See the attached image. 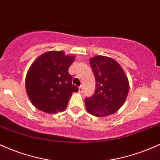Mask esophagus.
<instances>
[{"mask_svg":"<svg viewBox=\"0 0 160 160\" xmlns=\"http://www.w3.org/2000/svg\"><path fill=\"white\" fill-rule=\"evenodd\" d=\"M78 91H79V93H81V94L83 92V87H82V86H80V87L78 88Z\"/></svg>","mask_w":160,"mask_h":160,"instance_id":"1","label":"esophagus"}]
</instances>
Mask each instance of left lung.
Masks as SVG:
<instances>
[{
  "instance_id": "8db88e82",
  "label": "left lung",
  "mask_w": 160,
  "mask_h": 160,
  "mask_svg": "<svg viewBox=\"0 0 160 160\" xmlns=\"http://www.w3.org/2000/svg\"><path fill=\"white\" fill-rule=\"evenodd\" d=\"M96 80L94 94L85 98L86 109L96 116L111 115L121 108L129 91L126 75L113 59L96 56L90 59Z\"/></svg>"
}]
</instances>
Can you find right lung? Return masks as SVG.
Segmentation results:
<instances>
[{"instance_id": "1", "label": "right lung", "mask_w": 160, "mask_h": 160, "mask_svg": "<svg viewBox=\"0 0 160 160\" xmlns=\"http://www.w3.org/2000/svg\"><path fill=\"white\" fill-rule=\"evenodd\" d=\"M74 59L62 51H49L32 63L26 75V87L37 109L57 113L66 108L72 94L78 91L68 72Z\"/></svg>"}]
</instances>
